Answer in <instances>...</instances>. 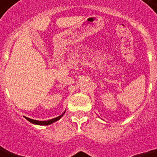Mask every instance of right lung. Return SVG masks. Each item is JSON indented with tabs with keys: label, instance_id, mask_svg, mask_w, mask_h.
I'll use <instances>...</instances> for the list:
<instances>
[{
	"label": "right lung",
	"instance_id": "1",
	"mask_svg": "<svg viewBox=\"0 0 157 157\" xmlns=\"http://www.w3.org/2000/svg\"><path fill=\"white\" fill-rule=\"evenodd\" d=\"M63 114H61L60 116H58V117L57 118H54V119H52V120H50V121H36V120H32V119H29V118H27L25 117L26 119H27L28 121H29V122H32L33 124H36V125H50V124L53 123V122H55V121H58L60 118L62 117L63 115Z\"/></svg>",
	"mask_w": 157,
	"mask_h": 157
}]
</instances>
